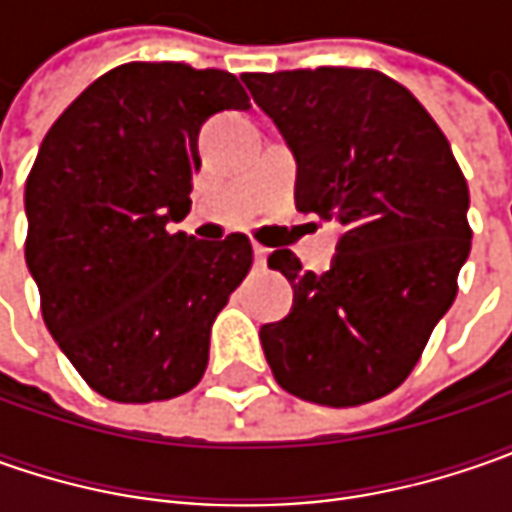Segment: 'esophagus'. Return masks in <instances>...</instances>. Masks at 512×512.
<instances>
[{
	"mask_svg": "<svg viewBox=\"0 0 512 512\" xmlns=\"http://www.w3.org/2000/svg\"><path fill=\"white\" fill-rule=\"evenodd\" d=\"M267 256H270V250L262 245H253V259H256V265H265Z\"/></svg>",
	"mask_w": 512,
	"mask_h": 512,
	"instance_id": "34e87169",
	"label": "esophagus"
}]
</instances>
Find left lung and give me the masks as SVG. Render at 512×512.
Here are the masks:
<instances>
[{
  "label": "left lung",
  "mask_w": 512,
  "mask_h": 512,
  "mask_svg": "<svg viewBox=\"0 0 512 512\" xmlns=\"http://www.w3.org/2000/svg\"><path fill=\"white\" fill-rule=\"evenodd\" d=\"M242 79L296 156V207L344 227L325 273H305L293 250L270 253L293 307L259 330L267 364L305 402L382 399L416 367L470 253V193L450 142L379 70Z\"/></svg>",
  "instance_id": "left-lung-1"
}]
</instances>
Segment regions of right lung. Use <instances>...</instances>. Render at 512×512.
Returning a JSON list of instances; mask_svg holds the SVG:
<instances>
[{
  "label": "right lung",
  "mask_w": 512,
  "mask_h": 512,
  "mask_svg": "<svg viewBox=\"0 0 512 512\" xmlns=\"http://www.w3.org/2000/svg\"><path fill=\"white\" fill-rule=\"evenodd\" d=\"M247 108L227 70L128 62L82 90L39 148L25 262L50 336L110 402H165L205 376L210 327L253 247L173 225L190 213L202 125Z\"/></svg>",
  "instance_id": "1"
}]
</instances>
